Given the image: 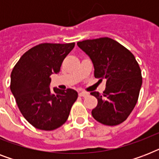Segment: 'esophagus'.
<instances>
[{"label":"esophagus","instance_id":"1","mask_svg":"<svg viewBox=\"0 0 159 159\" xmlns=\"http://www.w3.org/2000/svg\"><path fill=\"white\" fill-rule=\"evenodd\" d=\"M78 95H79L80 97H87V96H88V92H80L79 93H78Z\"/></svg>","mask_w":159,"mask_h":159}]
</instances>
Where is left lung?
I'll use <instances>...</instances> for the list:
<instances>
[{
  "label": "left lung",
  "instance_id": "1",
  "mask_svg": "<svg viewBox=\"0 0 159 159\" xmlns=\"http://www.w3.org/2000/svg\"><path fill=\"white\" fill-rule=\"evenodd\" d=\"M77 45L92 59L95 77L106 80L103 94L91 92L98 102L92 111L93 118L106 125H120L134 108L142 86L141 70L135 57L108 37L81 41Z\"/></svg>",
  "mask_w": 159,
  "mask_h": 159
}]
</instances>
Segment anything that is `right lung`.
Returning a JSON list of instances; mask_svg holds the SVG:
<instances>
[{
	"label": "right lung",
	"instance_id": "add662e5",
	"mask_svg": "<svg viewBox=\"0 0 159 159\" xmlns=\"http://www.w3.org/2000/svg\"><path fill=\"white\" fill-rule=\"evenodd\" d=\"M75 43H40L24 53L11 74V91L29 123L42 130L56 129L67 121L77 99L73 89L49 88L53 73L59 72Z\"/></svg>",
	"mask_w": 159,
	"mask_h": 159
}]
</instances>
